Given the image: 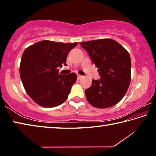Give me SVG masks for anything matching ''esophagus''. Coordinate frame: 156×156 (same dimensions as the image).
I'll use <instances>...</instances> for the list:
<instances>
[{
	"mask_svg": "<svg viewBox=\"0 0 156 156\" xmlns=\"http://www.w3.org/2000/svg\"><path fill=\"white\" fill-rule=\"evenodd\" d=\"M77 77L78 79H80V78H82V77H83V76H81L80 74H77Z\"/></svg>",
	"mask_w": 156,
	"mask_h": 156,
	"instance_id": "esophagus-1",
	"label": "esophagus"
}]
</instances>
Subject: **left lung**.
<instances>
[{
    "label": "left lung",
    "instance_id": "obj_1",
    "mask_svg": "<svg viewBox=\"0 0 156 156\" xmlns=\"http://www.w3.org/2000/svg\"><path fill=\"white\" fill-rule=\"evenodd\" d=\"M96 67L100 78L92 80L85 90L88 102L97 108H108L125 96L131 82V58L124 47L112 39L80 42Z\"/></svg>",
    "mask_w": 156,
    "mask_h": 156
}]
</instances>
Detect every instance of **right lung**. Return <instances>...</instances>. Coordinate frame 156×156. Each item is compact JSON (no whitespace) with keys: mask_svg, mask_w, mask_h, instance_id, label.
Wrapping results in <instances>:
<instances>
[{"mask_svg":"<svg viewBox=\"0 0 156 156\" xmlns=\"http://www.w3.org/2000/svg\"><path fill=\"white\" fill-rule=\"evenodd\" d=\"M77 44L42 41L23 52L20 79L27 94L36 103L44 107H54L67 99L77 76L75 73L60 74L58 69L67 65L69 52Z\"/></svg>","mask_w":156,"mask_h":156,"instance_id":"obj_1","label":"right lung"}]
</instances>
